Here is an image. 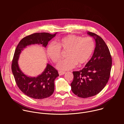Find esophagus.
Listing matches in <instances>:
<instances>
[{
    "label": "esophagus",
    "mask_w": 124,
    "mask_h": 124,
    "mask_svg": "<svg viewBox=\"0 0 124 124\" xmlns=\"http://www.w3.org/2000/svg\"><path fill=\"white\" fill-rule=\"evenodd\" d=\"M65 73H66V72H63V71H59V72H58V74H59V76L63 75H64Z\"/></svg>",
    "instance_id": "34e87169"
}]
</instances>
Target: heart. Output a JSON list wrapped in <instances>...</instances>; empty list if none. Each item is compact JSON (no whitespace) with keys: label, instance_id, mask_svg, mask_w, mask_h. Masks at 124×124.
<instances>
[{"label":"heart","instance_id":"obj_1","mask_svg":"<svg viewBox=\"0 0 124 124\" xmlns=\"http://www.w3.org/2000/svg\"><path fill=\"white\" fill-rule=\"evenodd\" d=\"M56 45L49 44L46 49L48 57L54 63L61 57V50H67L65 59L61 61L57 68L62 70H69L77 64L81 65L90 58L95 48V42L91 37H82L69 35L56 41Z\"/></svg>","mask_w":124,"mask_h":124}]
</instances>
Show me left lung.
<instances>
[{"instance_id": "obj_1", "label": "left lung", "mask_w": 124, "mask_h": 124, "mask_svg": "<svg viewBox=\"0 0 124 124\" xmlns=\"http://www.w3.org/2000/svg\"><path fill=\"white\" fill-rule=\"evenodd\" d=\"M87 33L96 41L94 54L84 68L73 72L74 79L70 84L72 92L82 98L96 95L103 89L110 78L112 66V58L107 44L96 34Z\"/></svg>"}]
</instances>
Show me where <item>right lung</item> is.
Returning a JSON list of instances; mask_svg holds the SVG:
<instances>
[{
    "label": "right lung",
    "instance_id": "1",
    "mask_svg": "<svg viewBox=\"0 0 124 124\" xmlns=\"http://www.w3.org/2000/svg\"><path fill=\"white\" fill-rule=\"evenodd\" d=\"M56 33H35L22 39L15 51L12 63V71L17 86L26 96L35 99H43L50 97L54 91V80L59 76L57 70L47 64L43 73L36 78L25 75L19 68L17 60L22 50L32 44H41L46 47L48 42Z\"/></svg>",
    "mask_w": 124,
    "mask_h": 124
}]
</instances>
